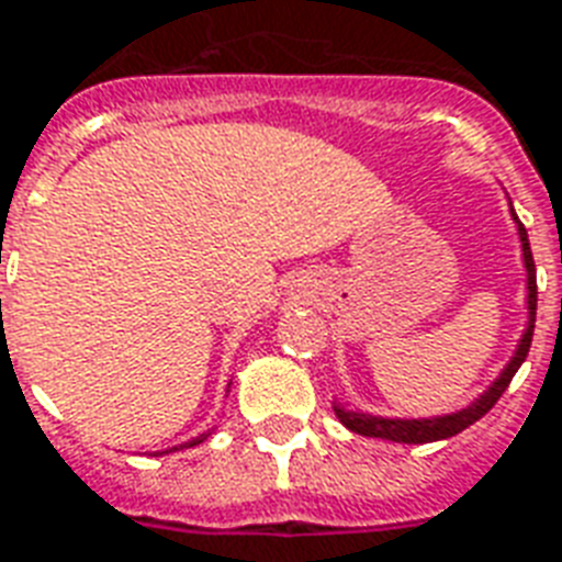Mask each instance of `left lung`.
Instances as JSON below:
<instances>
[{
	"mask_svg": "<svg viewBox=\"0 0 562 562\" xmlns=\"http://www.w3.org/2000/svg\"><path fill=\"white\" fill-rule=\"evenodd\" d=\"M509 214H513L516 229H519L521 259H525V271H528V327H525V336L519 338V348H516L513 359L507 362V368L501 371L498 380H495V383H492L490 389L474 401V404L465 406V409L451 415H436V418H380V415L353 413V409H345V406H333L338 415V422L345 424L348 430H353V434L359 436L389 439V442H406V445L439 442V439H451V436L462 434V430L471 427L474 422H481L483 415L498 404V397L507 392L509 380L516 376V371H519L525 357H528L530 338H533V324H537V265H533V252H530L528 229H525V224L516 217L513 205H509Z\"/></svg>",
	"mask_w": 562,
	"mask_h": 562,
	"instance_id": "1",
	"label": "left lung"
}]
</instances>
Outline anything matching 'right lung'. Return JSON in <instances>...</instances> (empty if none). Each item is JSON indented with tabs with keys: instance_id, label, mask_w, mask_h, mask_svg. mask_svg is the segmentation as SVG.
<instances>
[{
	"instance_id": "1",
	"label": "right lung",
	"mask_w": 562,
	"mask_h": 562,
	"mask_svg": "<svg viewBox=\"0 0 562 562\" xmlns=\"http://www.w3.org/2000/svg\"><path fill=\"white\" fill-rule=\"evenodd\" d=\"M209 434H212V430H209ZM209 434H203V436H196V439H191V442H186V445H179V448H170V451H182V448H194V445L205 442V436H209ZM170 451H158V453H170Z\"/></svg>"
}]
</instances>
